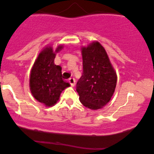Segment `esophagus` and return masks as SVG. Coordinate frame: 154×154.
Segmentation results:
<instances>
[{
  "label": "esophagus",
  "instance_id": "34e87169",
  "mask_svg": "<svg viewBox=\"0 0 154 154\" xmlns=\"http://www.w3.org/2000/svg\"><path fill=\"white\" fill-rule=\"evenodd\" d=\"M68 81L70 85H71V87H74L75 86V80H74V78H70Z\"/></svg>",
  "mask_w": 154,
  "mask_h": 154
}]
</instances>
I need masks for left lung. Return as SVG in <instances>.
Returning <instances> with one entry per match:
<instances>
[{"label":"left lung","instance_id":"1","mask_svg":"<svg viewBox=\"0 0 154 154\" xmlns=\"http://www.w3.org/2000/svg\"><path fill=\"white\" fill-rule=\"evenodd\" d=\"M83 74L77 84L80 101L92 110L102 109L116 90L117 74L106 50L94 41L81 48Z\"/></svg>","mask_w":154,"mask_h":154}]
</instances>
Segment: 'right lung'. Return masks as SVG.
<instances>
[{"label": "right lung", "instance_id": "right-lung-1", "mask_svg": "<svg viewBox=\"0 0 154 154\" xmlns=\"http://www.w3.org/2000/svg\"><path fill=\"white\" fill-rule=\"evenodd\" d=\"M63 47V45H58L55 51L51 46L43 48L30 71L29 89L32 95L37 101L48 107L56 104L61 92L70 87L62 78L61 66L54 63L56 53Z\"/></svg>", "mask_w": 154, "mask_h": 154}]
</instances>
